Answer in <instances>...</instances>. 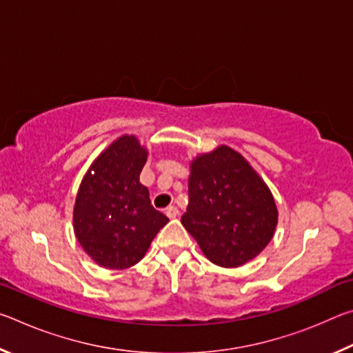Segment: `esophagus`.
Here are the masks:
<instances>
[{
  "mask_svg": "<svg viewBox=\"0 0 353 353\" xmlns=\"http://www.w3.org/2000/svg\"><path fill=\"white\" fill-rule=\"evenodd\" d=\"M165 214H166V216H168L170 219L176 218L177 214H179L177 207H174V205H170V207H166V208H165Z\"/></svg>",
  "mask_w": 353,
  "mask_h": 353,
  "instance_id": "esophagus-1",
  "label": "esophagus"
}]
</instances>
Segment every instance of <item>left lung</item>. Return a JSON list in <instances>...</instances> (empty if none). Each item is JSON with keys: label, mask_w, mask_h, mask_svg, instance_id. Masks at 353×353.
Segmentation results:
<instances>
[{"label": "left lung", "mask_w": 353, "mask_h": 353, "mask_svg": "<svg viewBox=\"0 0 353 353\" xmlns=\"http://www.w3.org/2000/svg\"><path fill=\"white\" fill-rule=\"evenodd\" d=\"M277 219L270 187L235 149L221 145L191 160L181 223L214 265L238 268L255 259L272 240Z\"/></svg>", "instance_id": "obj_1"}]
</instances>
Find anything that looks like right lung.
<instances>
[{
  "mask_svg": "<svg viewBox=\"0 0 353 353\" xmlns=\"http://www.w3.org/2000/svg\"><path fill=\"white\" fill-rule=\"evenodd\" d=\"M148 155L135 135L118 137L93 160L77 190L74 235L85 254L107 270L137 265L168 223L140 183Z\"/></svg>",
  "mask_w": 353,
  "mask_h": 353,
  "instance_id": "add662e5",
  "label": "right lung"
}]
</instances>
